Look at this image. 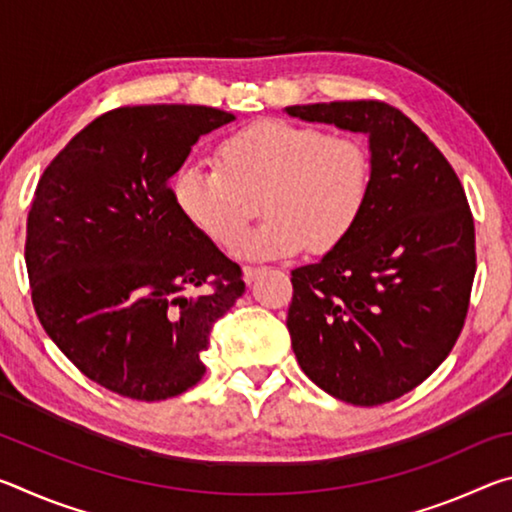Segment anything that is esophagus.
Returning a JSON list of instances; mask_svg holds the SVG:
<instances>
[{
    "label": "esophagus",
    "instance_id": "obj_1",
    "mask_svg": "<svg viewBox=\"0 0 512 512\" xmlns=\"http://www.w3.org/2000/svg\"><path fill=\"white\" fill-rule=\"evenodd\" d=\"M262 273V268H257V266H244V280L250 284V282H255V277Z\"/></svg>",
    "mask_w": 512,
    "mask_h": 512
}]
</instances>
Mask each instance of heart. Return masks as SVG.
I'll use <instances>...</instances> for the list:
<instances>
[{"label":"heart","instance_id":"b5f03b06","mask_svg":"<svg viewBox=\"0 0 512 512\" xmlns=\"http://www.w3.org/2000/svg\"><path fill=\"white\" fill-rule=\"evenodd\" d=\"M219 167L185 164L171 180L173 203L214 244L246 259L329 253L357 228L372 192V160L357 137L318 126L259 119L225 137ZM263 196L267 221L240 234ZM242 237L239 238L238 235Z\"/></svg>","mask_w":512,"mask_h":512}]
</instances>
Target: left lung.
<instances>
[{"label": "left lung", "instance_id": "obj_1", "mask_svg": "<svg viewBox=\"0 0 512 512\" xmlns=\"http://www.w3.org/2000/svg\"><path fill=\"white\" fill-rule=\"evenodd\" d=\"M368 135L372 192L352 235L291 271V348L305 375L357 406L393 402L452 352L476 273L474 219L452 164L384 101L289 106Z\"/></svg>", "mask_w": 512, "mask_h": 512}]
</instances>
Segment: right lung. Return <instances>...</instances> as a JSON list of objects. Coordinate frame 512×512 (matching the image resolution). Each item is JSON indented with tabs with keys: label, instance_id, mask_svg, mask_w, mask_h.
Returning a JSON list of instances; mask_svg holds the SVG:
<instances>
[{
	"label": "right lung",
	"instance_id": "add662e5",
	"mask_svg": "<svg viewBox=\"0 0 512 512\" xmlns=\"http://www.w3.org/2000/svg\"><path fill=\"white\" fill-rule=\"evenodd\" d=\"M232 119L178 103L115 108L42 173L24 246L33 307L60 352L112 393L158 402L196 386L212 325L246 291L169 187L198 137Z\"/></svg>",
	"mask_w": 512,
	"mask_h": 512
}]
</instances>
